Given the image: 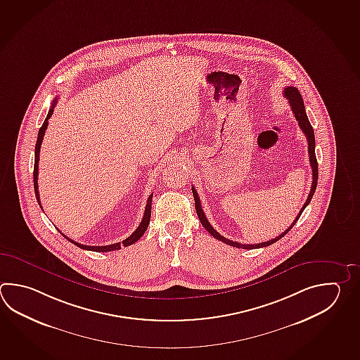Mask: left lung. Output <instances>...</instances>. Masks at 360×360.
<instances>
[{
    "label": "left lung",
    "instance_id": "1",
    "mask_svg": "<svg viewBox=\"0 0 360 360\" xmlns=\"http://www.w3.org/2000/svg\"><path fill=\"white\" fill-rule=\"evenodd\" d=\"M283 95H285V97H287L288 103H290V106H291V109H292V112H294L295 117H296V120L299 122L301 131L307 136V140H308L309 162H310V167H311V170H313V184H311L310 193H309L305 204L301 207L300 212L297 214L296 219L294 220V223H292L290 227L287 228L285 232H282V233L277 236L276 238L269 240V241H265V243H257V245H245V243H235V241L228 240L226 237L219 235V233L210 226V223H209V220L206 219L204 210H202V207H201V202H200L198 192L195 190V187L192 186V193H193V198H195V207H196V213H198V219L201 221V224L205 227L206 231H207L210 235L213 236L214 238L219 240L221 243H227L229 246H235V248H238V249L250 250L265 248V246H269L271 243H277L283 236L286 235L287 232H288L291 228L294 227L295 223L299 220L301 214L304 212V209L309 205V202L311 201V198H313V195H314V192H316V184H318V162H316V139H314V131H313V127H311L310 122H309L308 115H307V111H305V106H304V101H302V97H301L299 89H296V87H287V89H285V91H283Z\"/></svg>",
    "mask_w": 360,
    "mask_h": 360
}]
</instances>
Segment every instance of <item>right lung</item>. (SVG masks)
<instances>
[{"label":"right lung","instance_id":"add662e5","mask_svg":"<svg viewBox=\"0 0 360 360\" xmlns=\"http://www.w3.org/2000/svg\"><path fill=\"white\" fill-rule=\"evenodd\" d=\"M58 103V98H55L53 100V103H52L51 109L49 110V114H47V117L44 119V124L42 127L39 128V131H38V137H37V143H36V151H34V170H33V182H34V192H36V198H37L38 204L41 206V200H39V192H38V162H39V150H41V145H42V140H44V131L47 129V124H49V119L51 117L52 112H53V108H55V105ZM153 195L154 193H151L148 198H147V204L146 207H145V214H143V218L141 220L140 226L139 228L133 232L132 235L129 236L128 238H125L124 241H122V243H112V245H106V246H87V245H82L79 243H75L73 240H70L69 237H66L64 233H61V235L65 237L68 241H70V243H74L75 246H78V248H81L83 250H89V251H96V252H106V251H114V250L122 249V246H129V245H133V243H136V241H139L141 237L143 236V233L146 232L147 227H148V223H150V218H151V201H153ZM42 207V206H41Z\"/></svg>","mask_w":360,"mask_h":360}]
</instances>
